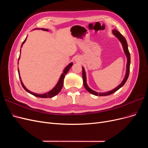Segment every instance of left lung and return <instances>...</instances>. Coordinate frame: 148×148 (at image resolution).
<instances>
[{
    "instance_id": "left-lung-1",
    "label": "left lung",
    "mask_w": 148,
    "mask_h": 148,
    "mask_svg": "<svg viewBox=\"0 0 148 148\" xmlns=\"http://www.w3.org/2000/svg\"><path fill=\"white\" fill-rule=\"evenodd\" d=\"M112 33L114 35H115V36L117 38L119 41L121 42L123 47V49L125 56L127 57V66H126V73H125V77L123 79V81L121 82V83L118 85V86L115 88L114 89H113L112 90H110L109 91L107 92H97L95 91L92 90L88 86V85L86 83V71H85V70L84 69V67L82 66V70H83V73H82V77H83V85L85 88V89L89 92L92 94V95H94L95 96H108L110 95H112L114 92H116L119 89L122 88L123 85L125 84V83H126L127 80L129 76V72H130V52L128 51V44H127V42L126 41V39L124 38L123 36L121 34L119 31H117V29H113L112 30Z\"/></svg>"
}]
</instances>
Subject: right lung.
Segmentation results:
<instances>
[{
	"mask_svg": "<svg viewBox=\"0 0 148 148\" xmlns=\"http://www.w3.org/2000/svg\"><path fill=\"white\" fill-rule=\"evenodd\" d=\"M34 29H42L43 31H49L47 29H45V28H35V29H34ZM26 38H27V37L26 38V39H25V41L23 42V43H22L21 48L22 47V46H23V44L25 42L26 40ZM20 53H21V49H20ZM20 57L18 58V62H19V60H20ZM72 65H73V62H71V63H70L68 65H67L65 67V68L64 69V70L63 71V73H62V75H60L59 81H58V82L57 83L56 86L53 87L51 91H49V92H46V93H44V94H37V93H34L33 92H31V91H29L28 89L24 86L23 82H22V81H21V78L20 75V71H19L18 69V75H19V77H20V79L21 85H22V86H23V88L25 89V91H26L28 92L31 94V95H33L34 96H36L38 97L51 98V97H52L53 96L57 95L58 94H59L60 92V91H61V89H62V87H63V85H64V79L65 76V75L67 73H68L69 70L70 69V68H71V66H72Z\"/></svg>",
	"mask_w": 148,
	"mask_h": 148,
	"instance_id": "obj_1",
	"label": "right lung"
}]
</instances>
